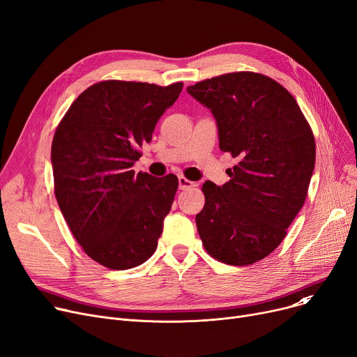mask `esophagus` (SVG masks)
I'll return each mask as SVG.
<instances>
[{"mask_svg": "<svg viewBox=\"0 0 357 357\" xmlns=\"http://www.w3.org/2000/svg\"><path fill=\"white\" fill-rule=\"evenodd\" d=\"M178 182H179V190H188V188H192V186H197L195 182L186 179L185 176H179Z\"/></svg>", "mask_w": 357, "mask_h": 357, "instance_id": "esophagus-1", "label": "esophagus"}]
</instances>
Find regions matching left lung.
<instances>
[{
  "label": "left lung",
  "mask_w": 357,
  "mask_h": 357,
  "mask_svg": "<svg viewBox=\"0 0 357 357\" xmlns=\"http://www.w3.org/2000/svg\"><path fill=\"white\" fill-rule=\"evenodd\" d=\"M211 109L222 152L238 163L221 186L202 185L197 214L202 245L214 259L248 266L271 255L303 208L315 165V142L295 98L276 81L233 72L186 88Z\"/></svg>",
  "instance_id": "1"
}]
</instances>
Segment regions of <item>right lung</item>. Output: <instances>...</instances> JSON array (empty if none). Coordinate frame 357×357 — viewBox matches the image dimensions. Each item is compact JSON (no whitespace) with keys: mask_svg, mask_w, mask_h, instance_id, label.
Returning a JSON list of instances; mask_svg holds the SVG:
<instances>
[{"mask_svg":"<svg viewBox=\"0 0 357 357\" xmlns=\"http://www.w3.org/2000/svg\"><path fill=\"white\" fill-rule=\"evenodd\" d=\"M183 84L102 81L72 102L52 142L54 195L84 252L124 271L152 256L178 178L135 175L140 147Z\"/></svg>","mask_w":357,"mask_h":357,"instance_id":"obj_1","label":"right lung"}]
</instances>
